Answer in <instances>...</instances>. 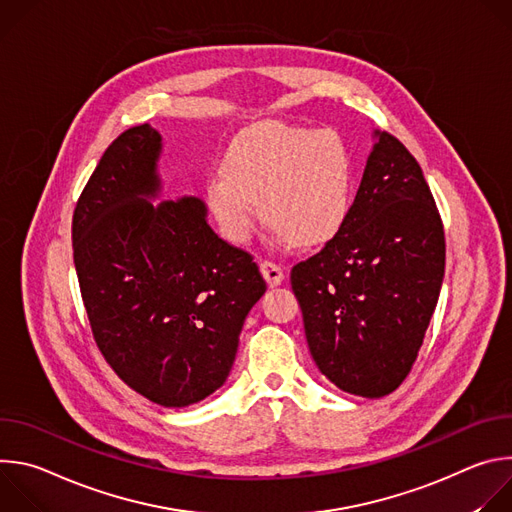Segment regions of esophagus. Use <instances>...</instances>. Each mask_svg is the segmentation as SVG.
<instances>
[{
  "label": "esophagus",
  "mask_w": 512,
  "mask_h": 512,
  "mask_svg": "<svg viewBox=\"0 0 512 512\" xmlns=\"http://www.w3.org/2000/svg\"><path fill=\"white\" fill-rule=\"evenodd\" d=\"M259 267H261V273H263L265 281L269 283V287H275V285H279V283L283 281V277H285V271H283V267H281V265H277V263H273V261H267V259H263V261L259 263Z\"/></svg>",
  "instance_id": "esophagus-1"
}]
</instances>
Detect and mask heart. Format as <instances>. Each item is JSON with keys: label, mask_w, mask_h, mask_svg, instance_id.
<instances>
[{"label": "heart", "mask_w": 512, "mask_h": 512, "mask_svg": "<svg viewBox=\"0 0 512 512\" xmlns=\"http://www.w3.org/2000/svg\"><path fill=\"white\" fill-rule=\"evenodd\" d=\"M354 166L348 145L330 129L277 121L241 131L208 180L206 198L223 235L245 243L257 221L298 247L330 241L346 223Z\"/></svg>", "instance_id": "1"}]
</instances>
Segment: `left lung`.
<instances>
[{"label":"left lung","instance_id":"obj_1","mask_svg":"<svg viewBox=\"0 0 512 512\" xmlns=\"http://www.w3.org/2000/svg\"><path fill=\"white\" fill-rule=\"evenodd\" d=\"M375 135L344 227L289 275L318 369L369 399L409 375L446 267L442 216L417 160L395 135Z\"/></svg>","mask_w":512,"mask_h":512}]
</instances>
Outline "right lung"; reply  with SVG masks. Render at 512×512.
<instances>
[{
  "label": "right lung",
  "mask_w": 512,
  "mask_h": 512,
  "mask_svg": "<svg viewBox=\"0 0 512 512\" xmlns=\"http://www.w3.org/2000/svg\"><path fill=\"white\" fill-rule=\"evenodd\" d=\"M162 137L148 123L105 150L72 214V251L93 338L117 377L164 407L221 387L267 283L253 255L186 196L158 206Z\"/></svg>",
  "instance_id": "add662e5"
}]
</instances>
